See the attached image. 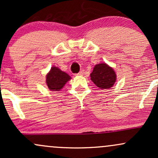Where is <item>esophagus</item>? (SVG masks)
Segmentation results:
<instances>
[{"mask_svg": "<svg viewBox=\"0 0 158 158\" xmlns=\"http://www.w3.org/2000/svg\"><path fill=\"white\" fill-rule=\"evenodd\" d=\"M84 73H85V71H84V70H81V71L79 72V73H77V75H79V76H82Z\"/></svg>", "mask_w": 158, "mask_h": 158, "instance_id": "1", "label": "esophagus"}]
</instances>
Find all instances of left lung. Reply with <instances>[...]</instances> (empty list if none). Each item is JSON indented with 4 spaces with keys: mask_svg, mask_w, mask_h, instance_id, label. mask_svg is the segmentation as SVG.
Masks as SVG:
<instances>
[{
    "mask_svg": "<svg viewBox=\"0 0 158 158\" xmlns=\"http://www.w3.org/2000/svg\"><path fill=\"white\" fill-rule=\"evenodd\" d=\"M116 78L114 70L105 63L96 65L90 74L92 81L101 89L111 88L115 83Z\"/></svg>",
    "mask_w": 158,
    "mask_h": 158,
    "instance_id": "left-lung-1",
    "label": "left lung"
}]
</instances>
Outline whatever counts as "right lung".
Instances as JSON below:
<instances>
[{
    "label": "right lung",
    "instance_id": "obj_1",
    "mask_svg": "<svg viewBox=\"0 0 158 158\" xmlns=\"http://www.w3.org/2000/svg\"><path fill=\"white\" fill-rule=\"evenodd\" d=\"M70 77L56 67L51 68L50 73L47 75V85L51 90H59L64 87Z\"/></svg>",
    "mask_w": 158,
    "mask_h": 158
}]
</instances>
